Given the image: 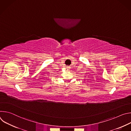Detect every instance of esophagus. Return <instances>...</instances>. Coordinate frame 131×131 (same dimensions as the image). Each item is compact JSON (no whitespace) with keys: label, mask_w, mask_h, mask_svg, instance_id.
<instances>
[{"label":"esophagus","mask_w":131,"mask_h":131,"mask_svg":"<svg viewBox=\"0 0 131 131\" xmlns=\"http://www.w3.org/2000/svg\"><path fill=\"white\" fill-rule=\"evenodd\" d=\"M69 68H70V67H69V66H67V69H69Z\"/></svg>","instance_id":"1"}]
</instances>
